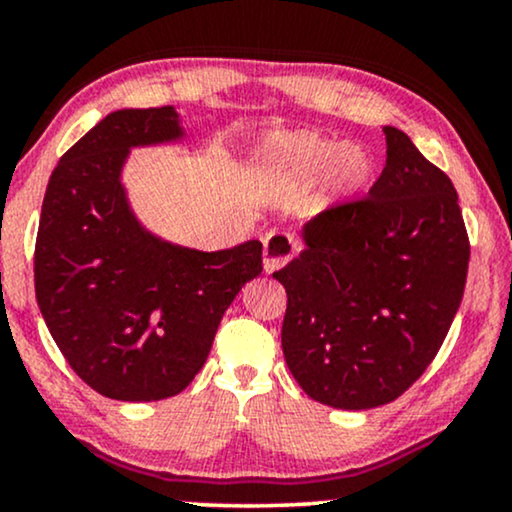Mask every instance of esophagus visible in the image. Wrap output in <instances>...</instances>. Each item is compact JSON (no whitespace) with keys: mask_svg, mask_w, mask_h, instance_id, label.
I'll return each mask as SVG.
<instances>
[{"mask_svg":"<svg viewBox=\"0 0 512 512\" xmlns=\"http://www.w3.org/2000/svg\"><path fill=\"white\" fill-rule=\"evenodd\" d=\"M297 252V243L290 234H267L264 236V271L274 274Z\"/></svg>","mask_w":512,"mask_h":512,"instance_id":"1","label":"esophagus"}]
</instances>
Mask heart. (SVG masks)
<instances>
[{
  "label": "heart",
  "mask_w": 512,
  "mask_h": 512,
  "mask_svg": "<svg viewBox=\"0 0 512 512\" xmlns=\"http://www.w3.org/2000/svg\"><path fill=\"white\" fill-rule=\"evenodd\" d=\"M255 170L264 184L278 191H297L331 177L335 189L352 193L371 179L373 160L364 148L312 132H293L262 144L255 155Z\"/></svg>",
  "instance_id": "heart-1"
}]
</instances>
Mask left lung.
<instances>
[{
	"mask_svg": "<svg viewBox=\"0 0 512 512\" xmlns=\"http://www.w3.org/2000/svg\"><path fill=\"white\" fill-rule=\"evenodd\" d=\"M366 198L304 224L274 278L288 295L281 347L293 378L333 409L390 404L416 383L461 307L470 243L458 193L397 127Z\"/></svg>",
	"mask_w": 512,
	"mask_h": 512,
	"instance_id": "1",
	"label": "left lung"
}]
</instances>
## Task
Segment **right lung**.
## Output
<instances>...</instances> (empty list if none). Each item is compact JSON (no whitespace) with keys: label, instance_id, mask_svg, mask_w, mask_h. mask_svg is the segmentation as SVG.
Returning a JSON list of instances; mask_svg holds the SVG:
<instances>
[{"label":"right lung","instance_id":"obj_1","mask_svg":"<svg viewBox=\"0 0 512 512\" xmlns=\"http://www.w3.org/2000/svg\"><path fill=\"white\" fill-rule=\"evenodd\" d=\"M184 137L172 106L122 108L63 153L44 193L37 304L70 368L108 399L158 401L184 390L229 304L262 274L260 241L193 250L134 215L120 179L129 151Z\"/></svg>","mask_w":512,"mask_h":512}]
</instances>
